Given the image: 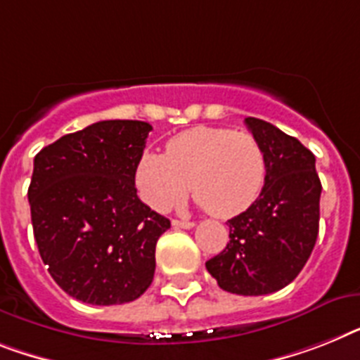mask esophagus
I'll return each mask as SVG.
<instances>
[{
  "mask_svg": "<svg viewBox=\"0 0 360 360\" xmlns=\"http://www.w3.org/2000/svg\"><path fill=\"white\" fill-rule=\"evenodd\" d=\"M173 226L174 228H186V230H187V228L195 226V222H193V221H180V219H174Z\"/></svg>",
  "mask_w": 360,
  "mask_h": 360,
  "instance_id": "esophagus-1",
  "label": "esophagus"
}]
</instances>
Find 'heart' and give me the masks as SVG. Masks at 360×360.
<instances>
[{"mask_svg": "<svg viewBox=\"0 0 360 360\" xmlns=\"http://www.w3.org/2000/svg\"><path fill=\"white\" fill-rule=\"evenodd\" d=\"M266 153L254 134L195 127L165 145V154L145 150L134 169L141 200L167 212L191 191L215 217H236L254 204L265 186Z\"/></svg>", "mask_w": 360, "mask_h": 360, "instance_id": "obj_1", "label": "heart"}]
</instances>
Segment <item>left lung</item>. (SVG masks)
<instances>
[{
  "label": "left lung",
  "mask_w": 360,
  "mask_h": 360,
  "mask_svg": "<svg viewBox=\"0 0 360 360\" xmlns=\"http://www.w3.org/2000/svg\"><path fill=\"white\" fill-rule=\"evenodd\" d=\"M245 123L266 153L265 186L228 221L230 243L206 269L222 290L261 296L287 287L307 263L319 237L322 184L314 154L298 139L257 117Z\"/></svg>",
  "instance_id": "left-lung-1"
}]
</instances>
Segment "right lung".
<instances>
[{
  "label": "right lung",
  "instance_id": "1",
  "mask_svg": "<svg viewBox=\"0 0 360 360\" xmlns=\"http://www.w3.org/2000/svg\"><path fill=\"white\" fill-rule=\"evenodd\" d=\"M153 127L110 120L66 134L34 156L27 197L41 261L71 298L127 304L150 287L171 221L139 200L134 169Z\"/></svg>",
  "mask_w": 360,
  "mask_h": 360
}]
</instances>
